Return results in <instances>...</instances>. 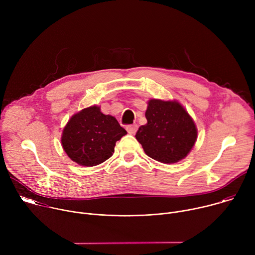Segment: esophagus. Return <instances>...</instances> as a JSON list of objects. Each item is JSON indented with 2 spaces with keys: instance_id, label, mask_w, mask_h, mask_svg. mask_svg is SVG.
I'll use <instances>...</instances> for the list:
<instances>
[{
  "instance_id": "esophagus-1",
  "label": "esophagus",
  "mask_w": 255,
  "mask_h": 255,
  "mask_svg": "<svg viewBox=\"0 0 255 255\" xmlns=\"http://www.w3.org/2000/svg\"><path fill=\"white\" fill-rule=\"evenodd\" d=\"M126 130H127V132L129 134L134 135L137 132V130H138V126L137 125H129V126L126 127Z\"/></svg>"
}]
</instances>
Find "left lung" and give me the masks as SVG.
I'll list each match as a JSON object with an SVG mask.
<instances>
[{
	"label": "left lung",
	"instance_id": "obj_1",
	"mask_svg": "<svg viewBox=\"0 0 255 255\" xmlns=\"http://www.w3.org/2000/svg\"><path fill=\"white\" fill-rule=\"evenodd\" d=\"M145 117L147 123L139 127L135 137L146 155L171 164L191 152L197 141L198 129L179 102L151 99L147 102Z\"/></svg>",
	"mask_w": 255,
	"mask_h": 255
}]
</instances>
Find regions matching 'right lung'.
<instances>
[{"label": "right lung", "instance_id": "right-lung-1", "mask_svg": "<svg viewBox=\"0 0 255 255\" xmlns=\"http://www.w3.org/2000/svg\"><path fill=\"white\" fill-rule=\"evenodd\" d=\"M126 134L115 117L103 114L99 106H91L68 120L62 131L61 145L72 161L90 167L110 158L116 142Z\"/></svg>", "mask_w": 255, "mask_h": 255}]
</instances>
